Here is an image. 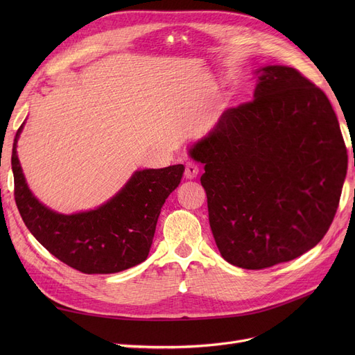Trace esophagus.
<instances>
[{"instance_id":"1","label":"esophagus","mask_w":355,"mask_h":355,"mask_svg":"<svg viewBox=\"0 0 355 355\" xmlns=\"http://www.w3.org/2000/svg\"><path fill=\"white\" fill-rule=\"evenodd\" d=\"M198 171H200V166H198L196 162L190 161V162L185 164V171H184L185 178L194 180V178L198 175Z\"/></svg>"}]
</instances>
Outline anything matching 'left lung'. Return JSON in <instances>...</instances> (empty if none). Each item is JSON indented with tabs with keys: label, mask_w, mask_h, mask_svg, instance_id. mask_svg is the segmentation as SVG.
Returning a JSON list of instances; mask_svg holds the SVG:
<instances>
[{
	"label": "left lung",
	"mask_w": 355,
	"mask_h": 355,
	"mask_svg": "<svg viewBox=\"0 0 355 355\" xmlns=\"http://www.w3.org/2000/svg\"><path fill=\"white\" fill-rule=\"evenodd\" d=\"M257 73L254 99L227 109L191 151L206 165L200 181L221 256L252 270L320 243L347 174V148L325 93L293 67Z\"/></svg>",
	"instance_id": "1"
}]
</instances>
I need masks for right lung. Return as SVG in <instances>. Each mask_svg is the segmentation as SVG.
<instances>
[{
    "mask_svg": "<svg viewBox=\"0 0 355 355\" xmlns=\"http://www.w3.org/2000/svg\"><path fill=\"white\" fill-rule=\"evenodd\" d=\"M11 165L18 211L31 234L67 266L82 273H116L148 257L162 204L181 181L184 165L137 171L102 207L71 216L58 214L30 193L17 157Z\"/></svg>",
    "mask_w": 355,
    "mask_h": 355,
    "instance_id": "obj_1",
    "label": "right lung"
}]
</instances>
